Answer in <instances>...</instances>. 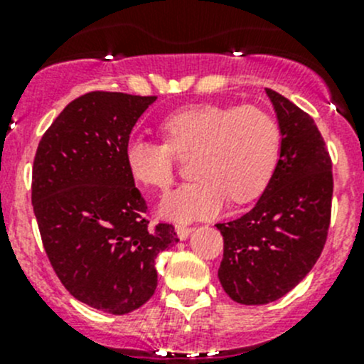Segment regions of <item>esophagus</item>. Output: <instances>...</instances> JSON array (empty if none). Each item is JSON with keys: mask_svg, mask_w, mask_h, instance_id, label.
<instances>
[{"mask_svg": "<svg viewBox=\"0 0 364 364\" xmlns=\"http://www.w3.org/2000/svg\"><path fill=\"white\" fill-rule=\"evenodd\" d=\"M192 230H193V227L178 225L176 227V236H178L181 241H185V240H188V236L192 234Z\"/></svg>", "mask_w": 364, "mask_h": 364, "instance_id": "1", "label": "esophagus"}]
</instances>
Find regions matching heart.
I'll return each instance as SVG.
<instances>
[{
	"mask_svg": "<svg viewBox=\"0 0 364 364\" xmlns=\"http://www.w3.org/2000/svg\"><path fill=\"white\" fill-rule=\"evenodd\" d=\"M167 142L132 137L124 161L141 185L167 190L174 181L176 153H196L192 174L164 197L161 218L176 223L216 216L229 199L247 204L264 193L282 156V128L269 112L252 105H192L161 121Z\"/></svg>",
	"mask_w": 364,
	"mask_h": 364,
	"instance_id": "obj_1",
	"label": "heart"
}]
</instances>
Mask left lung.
Returning <instances> with one entry per match:
<instances>
[{"label":"left lung","mask_w":364,"mask_h":364,"mask_svg":"<svg viewBox=\"0 0 364 364\" xmlns=\"http://www.w3.org/2000/svg\"><path fill=\"white\" fill-rule=\"evenodd\" d=\"M282 128V156L252 211L216 223L223 236L218 278L230 299L267 304L296 287L315 266L331 218V159L315 121L266 90Z\"/></svg>","instance_id":"8db88e82"}]
</instances>
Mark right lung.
<instances>
[{
	"instance_id": "obj_1",
	"label": "right lung",
	"mask_w": 364,
	"mask_h": 364,
	"mask_svg": "<svg viewBox=\"0 0 364 364\" xmlns=\"http://www.w3.org/2000/svg\"><path fill=\"white\" fill-rule=\"evenodd\" d=\"M156 97L91 91L70 102L33 161L31 203L47 257L75 299L111 315L155 294L174 227H148V205L124 161L132 128Z\"/></svg>"
}]
</instances>
